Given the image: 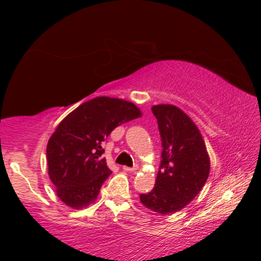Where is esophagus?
I'll return each mask as SVG.
<instances>
[{
	"label": "esophagus",
	"mask_w": 261,
	"mask_h": 261,
	"mask_svg": "<svg viewBox=\"0 0 261 261\" xmlns=\"http://www.w3.org/2000/svg\"><path fill=\"white\" fill-rule=\"evenodd\" d=\"M122 169H124L125 172H136V170L139 168L135 166V167H122Z\"/></svg>",
	"instance_id": "obj_1"
}]
</instances>
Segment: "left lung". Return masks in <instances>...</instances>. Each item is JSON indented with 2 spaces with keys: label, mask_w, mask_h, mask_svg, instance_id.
Wrapping results in <instances>:
<instances>
[{
  "label": "left lung",
  "mask_w": 261,
  "mask_h": 261,
  "mask_svg": "<svg viewBox=\"0 0 261 261\" xmlns=\"http://www.w3.org/2000/svg\"><path fill=\"white\" fill-rule=\"evenodd\" d=\"M162 140V161L154 188L141 194L143 206L161 215L174 214L193 201L210 174V157L195 122L172 104L152 107Z\"/></svg>",
  "instance_id": "1"
}]
</instances>
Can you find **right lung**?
<instances>
[{
	"mask_svg": "<svg viewBox=\"0 0 261 261\" xmlns=\"http://www.w3.org/2000/svg\"><path fill=\"white\" fill-rule=\"evenodd\" d=\"M142 115L131 101L97 97L81 104L56 127L46 146L47 173L62 202L81 210L94 202L112 174L103 141L119 125Z\"/></svg>",
	"mask_w": 261,
	"mask_h": 261,
	"instance_id": "obj_1",
	"label": "right lung"
}]
</instances>
